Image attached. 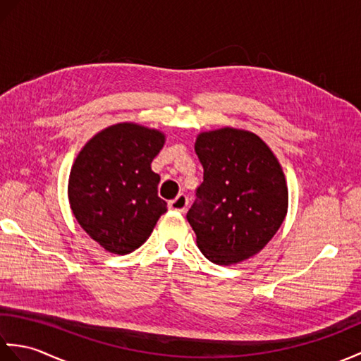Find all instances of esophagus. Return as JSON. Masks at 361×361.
I'll return each instance as SVG.
<instances>
[{
    "label": "esophagus",
    "instance_id": "esophagus-1",
    "mask_svg": "<svg viewBox=\"0 0 361 361\" xmlns=\"http://www.w3.org/2000/svg\"><path fill=\"white\" fill-rule=\"evenodd\" d=\"M188 197L185 194H180L176 198H173V200L169 202V209L172 211H180V212H185L186 208H188Z\"/></svg>",
    "mask_w": 361,
    "mask_h": 361
}]
</instances>
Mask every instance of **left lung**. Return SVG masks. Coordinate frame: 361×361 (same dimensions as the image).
Returning a JSON list of instances; mask_svg holds the SVG:
<instances>
[{
    "instance_id": "1",
    "label": "left lung",
    "mask_w": 361,
    "mask_h": 361,
    "mask_svg": "<svg viewBox=\"0 0 361 361\" xmlns=\"http://www.w3.org/2000/svg\"><path fill=\"white\" fill-rule=\"evenodd\" d=\"M204 173L188 221L203 255L219 265L255 256L287 214L288 192L273 152L251 132L221 128L197 137Z\"/></svg>"
}]
</instances>
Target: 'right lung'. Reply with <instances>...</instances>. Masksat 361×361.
Segmentation results:
<instances>
[{
  "label": "right lung",
  "instance_id": "1",
  "mask_svg": "<svg viewBox=\"0 0 361 361\" xmlns=\"http://www.w3.org/2000/svg\"><path fill=\"white\" fill-rule=\"evenodd\" d=\"M163 144L158 130L124 122L97 133L75 159L68 186L73 214L106 251L140 248L167 211L150 167Z\"/></svg>",
  "mask_w": 361,
  "mask_h": 361
}]
</instances>
